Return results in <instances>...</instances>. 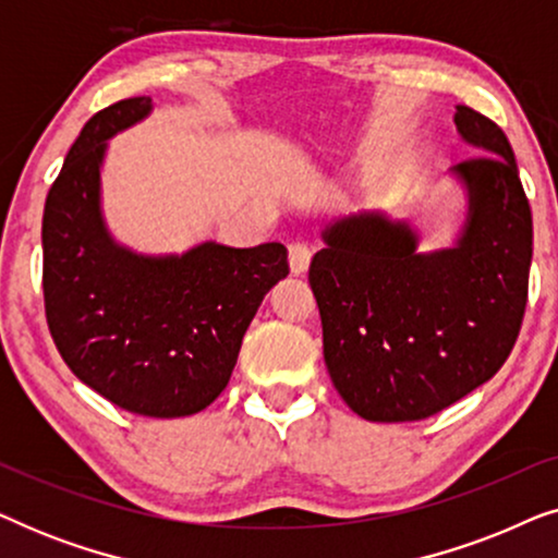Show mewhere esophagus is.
Segmentation results:
<instances>
[{
	"label": "esophagus",
	"instance_id": "obj_1",
	"mask_svg": "<svg viewBox=\"0 0 558 558\" xmlns=\"http://www.w3.org/2000/svg\"><path fill=\"white\" fill-rule=\"evenodd\" d=\"M312 251L307 243H289V269L292 274H304L310 269Z\"/></svg>",
	"mask_w": 558,
	"mask_h": 558
}]
</instances>
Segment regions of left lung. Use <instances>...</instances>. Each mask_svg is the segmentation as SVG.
<instances>
[{
    "label": "left lung",
    "mask_w": 558,
    "mask_h": 558,
    "mask_svg": "<svg viewBox=\"0 0 558 558\" xmlns=\"http://www.w3.org/2000/svg\"><path fill=\"white\" fill-rule=\"evenodd\" d=\"M454 124L483 155L449 170L468 195L452 246L418 251L407 220L363 210L332 220L310 264L327 373L368 422L452 407L500 371L521 330L533 220L513 149L470 106H457Z\"/></svg>",
    "instance_id": "obj_1"
}]
</instances>
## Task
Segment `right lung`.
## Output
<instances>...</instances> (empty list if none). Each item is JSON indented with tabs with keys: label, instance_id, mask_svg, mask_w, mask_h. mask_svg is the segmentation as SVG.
I'll return each instance as SVG.
<instances>
[{
	"label": "right lung",
	"instance_id": "right-lung-1",
	"mask_svg": "<svg viewBox=\"0 0 558 558\" xmlns=\"http://www.w3.org/2000/svg\"><path fill=\"white\" fill-rule=\"evenodd\" d=\"M151 113V98L98 111L68 151L43 213L45 315L75 376L140 416L210 407L231 380L258 304L289 274L287 248L203 241L182 254H136L113 239L101 167L113 140Z\"/></svg>",
	"mask_w": 558,
	"mask_h": 558
}]
</instances>
